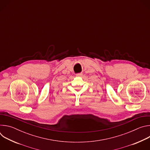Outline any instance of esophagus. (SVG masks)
<instances>
[{"mask_svg":"<svg viewBox=\"0 0 150 150\" xmlns=\"http://www.w3.org/2000/svg\"><path fill=\"white\" fill-rule=\"evenodd\" d=\"M76 76H79V77H81L82 76V73H78L77 74H76Z\"/></svg>","mask_w":150,"mask_h":150,"instance_id":"esophagus-1","label":"esophagus"}]
</instances>
